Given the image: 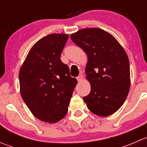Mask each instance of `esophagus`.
<instances>
[{
  "label": "esophagus",
  "mask_w": 147,
  "mask_h": 147,
  "mask_svg": "<svg viewBox=\"0 0 147 147\" xmlns=\"http://www.w3.org/2000/svg\"><path fill=\"white\" fill-rule=\"evenodd\" d=\"M82 78H83V75H82V74H80L79 76H78V78H77V80H78V81H81V80H82Z\"/></svg>",
  "instance_id": "esophagus-1"
}]
</instances>
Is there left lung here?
Returning <instances> with one entry per match:
<instances>
[{
  "instance_id": "8db88e82",
  "label": "left lung",
  "mask_w": 147,
  "mask_h": 147,
  "mask_svg": "<svg viewBox=\"0 0 147 147\" xmlns=\"http://www.w3.org/2000/svg\"><path fill=\"white\" fill-rule=\"evenodd\" d=\"M85 52L87 79L91 91L83 97L88 109L95 115L107 117L123 105L130 87L128 57L118 41L100 28H85L70 36Z\"/></svg>"
}]
</instances>
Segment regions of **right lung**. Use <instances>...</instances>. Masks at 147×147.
I'll use <instances>...</instances> for the list:
<instances>
[{"instance_id":"obj_1","label":"right lung","mask_w":147,"mask_h":147,"mask_svg":"<svg viewBox=\"0 0 147 147\" xmlns=\"http://www.w3.org/2000/svg\"><path fill=\"white\" fill-rule=\"evenodd\" d=\"M68 35L50 34L28 53L19 72L20 94L32 115L55 123L67 115L78 80L60 60Z\"/></svg>"}]
</instances>
